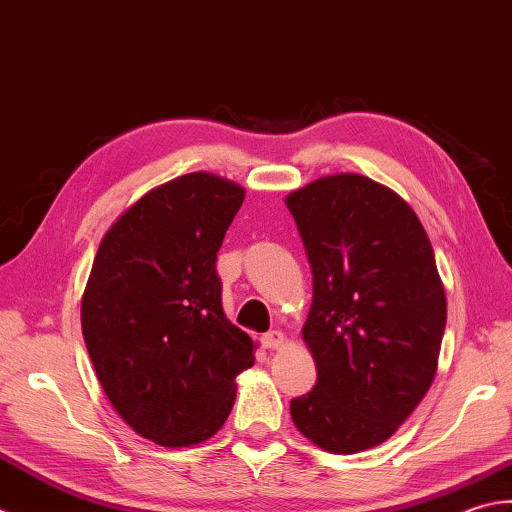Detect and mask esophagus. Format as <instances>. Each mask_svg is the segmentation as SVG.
<instances>
[{"label": "esophagus", "mask_w": 512, "mask_h": 512, "mask_svg": "<svg viewBox=\"0 0 512 512\" xmlns=\"http://www.w3.org/2000/svg\"><path fill=\"white\" fill-rule=\"evenodd\" d=\"M260 342H263L265 349L276 351L285 344V333L283 331H269V333H265L263 338H260Z\"/></svg>", "instance_id": "obj_1"}]
</instances>
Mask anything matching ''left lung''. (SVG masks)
I'll return each instance as SVG.
<instances>
[{
    "instance_id": "8db88e82",
    "label": "left lung",
    "mask_w": 512,
    "mask_h": 512,
    "mask_svg": "<svg viewBox=\"0 0 512 512\" xmlns=\"http://www.w3.org/2000/svg\"><path fill=\"white\" fill-rule=\"evenodd\" d=\"M285 203L314 274L302 338L318 369L291 420L329 453H360L389 440L435 378L446 296L433 247L409 203L367 176H322Z\"/></svg>"
}]
</instances>
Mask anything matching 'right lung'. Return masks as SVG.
Returning a JSON list of instances; mask_svg holds the SVG:
<instances>
[{
	"instance_id": "1",
	"label": "right lung",
	"mask_w": 512,
	"mask_h": 512,
	"mask_svg": "<svg viewBox=\"0 0 512 512\" xmlns=\"http://www.w3.org/2000/svg\"><path fill=\"white\" fill-rule=\"evenodd\" d=\"M245 190L192 172L123 212L97 249L81 329L110 404L161 446H192L225 424L254 342L225 318L216 254Z\"/></svg>"
}]
</instances>
